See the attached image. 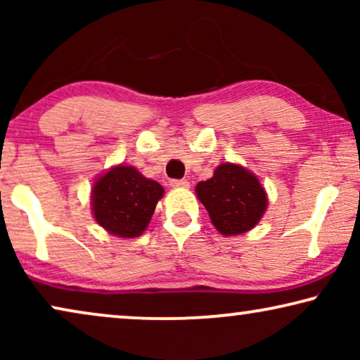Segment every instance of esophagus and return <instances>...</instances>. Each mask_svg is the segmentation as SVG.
<instances>
[{
	"label": "esophagus",
	"mask_w": 360,
	"mask_h": 360,
	"mask_svg": "<svg viewBox=\"0 0 360 360\" xmlns=\"http://www.w3.org/2000/svg\"><path fill=\"white\" fill-rule=\"evenodd\" d=\"M170 186H174V188H188L190 184L186 180H170Z\"/></svg>",
	"instance_id": "esophagus-1"
}]
</instances>
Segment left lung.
Masks as SVG:
<instances>
[{
  "mask_svg": "<svg viewBox=\"0 0 360 360\" xmlns=\"http://www.w3.org/2000/svg\"><path fill=\"white\" fill-rule=\"evenodd\" d=\"M196 196L224 236L252 229L267 208V195L257 176L236 164H221L210 180L196 185Z\"/></svg>",
  "mask_w": 360,
  "mask_h": 360,
  "instance_id": "1",
  "label": "left lung"
}]
</instances>
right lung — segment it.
Masks as SVG:
<instances>
[{
    "instance_id": "obj_1",
    "label": "right lung",
    "mask_w": 360,
    "mask_h": 360,
    "mask_svg": "<svg viewBox=\"0 0 360 360\" xmlns=\"http://www.w3.org/2000/svg\"><path fill=\"white\" fill-rule=\"evenodd\" d=\"M162 196L160 184L142 176L134 167L117 165L93 186V213L108 233L137 238L144 233Z\"/></svg>"
}]
</instances>
